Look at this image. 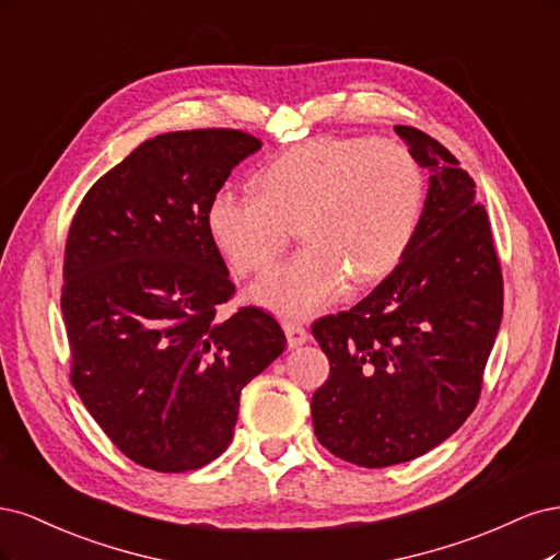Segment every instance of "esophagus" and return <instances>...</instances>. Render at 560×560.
Wrapping results in <instances>:
<instances>
[{
	"label": "esophagus",
	"instance_id": "esophagus-1",
	"mask_svg": "<svg viewBox=\"0 0 560 560\" xmlns=\"http://www.w3.org/2000/svg\"><path fill=\"white\" fill-rule=\"evenodd\" d=\"M283 332H285V337H288V347H291V349L304 345V341L310 339V332H306V328L302 326V323L285 320V323H283Z\"/></svg>",
	"mask_w": 560,
	"mask_h": 560
}]
</instances>
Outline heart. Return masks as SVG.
Segmentation results:
<instances>
[{"instance_id": "obj_1", "label": "heart", "mask_w": 560, "mask_h": 560, "mask_svg": "<svg viewBox=\"0 0 560 560\" xmlns=\"http://www.w3.org/2000/svg\"><path fill=\"white\" fill-rule=\"evenodd\" d=\"M256 189L221 186L207 230L240 275L262 272L298 225L306 244L250 288L283 316H312L349 277L365 285L405 258L423 207V174L405 147L368 137H316L269 158Z\"/></svg>"}]
</instances>
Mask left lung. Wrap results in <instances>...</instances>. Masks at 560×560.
<instances>
[{"instance_id": "left-lung-1", "label": "left lung", "mask_w": 560, "mask_h": 560, "mask_svg": "<svg viewBox=\"0 0 560 560\" xmlns=\"http://www.w3.org/2000/svg\"><path fill=\"white\" fill-rule=\"evenodd\" d=\"M430 172L417 232L398 267L312 332L330 376L312 398L318 442L360 467L419 458L470 417L502 320V275L472 176L440 141L398 125Z\"/></svg>"}]
</instances>
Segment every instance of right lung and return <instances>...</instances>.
Returning a JSON list of instances; mask_svg holds the SVG:
<instances>
[{
    "label": "right lung",
    "instance_id": "add662e5",
    "mask_svg": "<svg viewBox=\"0 0 560 560\" xmlns=\"http://www.w3.org/2000/svg\"><path fill=\"white\" fill-rule=\"evenodd\" d=\"M260 141L186 130L143 141L88 190L65 248L71 384L130 460L188 472L232 442L242 388L285 349L275 316L242 306L207 205Z\"/></svg>",
    "mask_w": 560,
    "mask_h": 560
}]
</instances>
